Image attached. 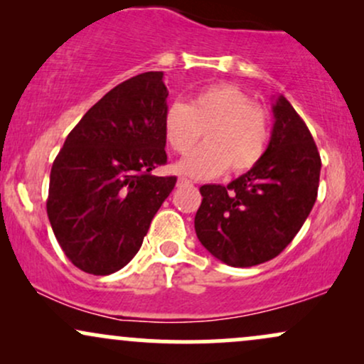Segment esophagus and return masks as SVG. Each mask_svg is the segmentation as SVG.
<instances>
[{"instance_id":"1","label":"esophagus","mask_w":364,"mask_h":364,"mask_svg":"<svg viewBox=\"0 0 364 364\" xmlns=\"http://www.w3.org/2000/svg\"><path fill=\"white\" fill-rule=\"evenodd\" d=\"M178 185H191V181L188 178H179Z\"/></svg>"}]
</instances>
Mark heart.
I'll return each mask as SVG.
<instances>
[{"label":"heart","mask_w":364,"mask_h":364,"mask_svg":"<svg viewBox=\"0 0 364 364\" xmlns=\"http://www.w3.org/2000/svg\"><path fill=\"white\" fill-rule=\"evenodd\" d=\"M171 150L186 154L200 136L205 144L178 162L176 171L191 178H214L231 166L232 173L253 169L269 149L272 121L265 107L232 83L198 90L188 104H169L162 119Z\"/></svg>","instance_id":"heart-1"}]
</instances>
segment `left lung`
<instances>
[{
    "instance_id": "left-lung-1",
    "label": "left lung",
    "mask_w": 364,
    "mask_h": 364,
    "mask_svg": "<svg viewBox=\"0 0 364 364\" xmlns=\"http://www.w3.org/2000/svg\"><path fill=\"white\" fill-rule=\"evenodd\" d=\"M272 109L275 123L262 161L228 186L200 188L196 236L231 267L277 257L298 235L318 193L321 161L310 129L282 95Z\"/></svg>"
}]
</instances>
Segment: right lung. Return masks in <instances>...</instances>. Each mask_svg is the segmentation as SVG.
Listing matches in <instances>:
<instances>
[{"instance_id": "1", "label": "right lung", "mask_w": 364, "mask_h": 364, "mask_svg": "<svg viewBox=\"0 0 364 364\" xmlns=\"http://www.w3.org/2000/svg\"><path fill=\"white\" fill-rule=\"evenodd\" d=\"M164 73L147 72L107 92L85 112L53 162L48 217L68 260L87 274L118 272L135 257L176 176L162 128Z\"/></svg>"}]
</instances>
